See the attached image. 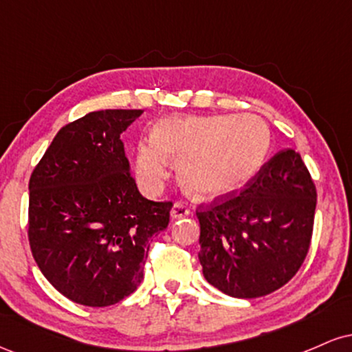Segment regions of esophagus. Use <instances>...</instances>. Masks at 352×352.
<instances>
[{
	"instance_id": "obj_1",
	"label": "esophagus",
	"mask_w": 352,
	"mask_h": 352,
	"mask_svg": "<svg viewBox=\"0 0 352 352\" xmlns=\"http://www.w3.org/2000/svg\"><path fill=\"white\" fill-rule=\"evenodd\" d=\"M172 218H182V217H187L190 213V207L185 201H175L172 207Z\"/></svg>"
}]
</instances>
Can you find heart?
I'll return each mask as SVG.
<instances>
[{"instance_id": "obj_1", "label": "heart", "mask_w": 352, "mask_h": 352, "mask_svg": "<svg viewBox=\"0 0 352 352\" xmlns=\"http://www.w3.org/2000/svg\"><path fill=\"white\" fill-rule=\"evenodd\" d=\"M270 131L254 116H193L165 119L152 140L135 151V173L145 190L167 175L168 159H180L179 173L188 192L215 197L248 182L265 164Z\"/></svg>"}]
</instances>
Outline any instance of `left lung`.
Returning a JSON list of instances; mask_svg holds the SVG:
<instances>
[{
    "instance_id": "left-lung-1",
    "label": "left lung",
    "mask_w": 352,
    "mask_h": 352,
    "mask_svg": "<svg viewBox=\"0 0 352 352\" xmlns=\"http://www.w3.org/2000/svg\"><path fill=\"white\" fill-rule=\"evenodd\" d=\"M314 210L316 185L300 153H274L245 188L197 208L205 280L246 300L280 289L308 254Z\"/></svg>"
}]
</instances>
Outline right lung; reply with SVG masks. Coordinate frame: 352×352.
Masks as SVG:
<instances>
[{
	"instance_id": "add662e5",
	"label": "right lung",
	"mask_w": 352,
	"mask_h": 352,
	"mask_svg": "<svg viewBox=\"0 0 352 352\" xmlns=\"http://www.w3.org/2000/svg\"><path fill=\"white\" fill-rule=\"evenodd\" d=\"M142 112L106 109L64 125L31 173V253L78 305L102 308L134 293L152 236L170 220L172 201L140 195L120 140Z\"/></svg>"
}]
</instances>
